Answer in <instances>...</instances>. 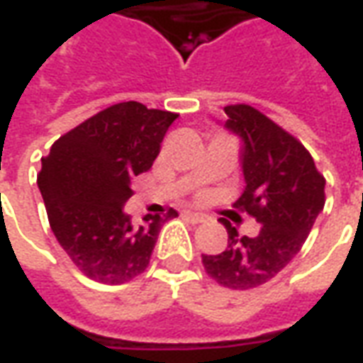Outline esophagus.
Instances as JSON below:
<instances>
[{
	"label": "esophagus",
	"mask_w": 363,
	"mask_h": 363,
	"mask_svg": "<svg viewBox=\"0 0 363 363\" xmlns=\"http://www.w3.org/2000/svg\"><path fill=\"white\" fill-rule=\"evenodd\" d=\"M184 218L190 221V223H204L208 220V216L202 212H184Z\"/></svg>",
	"instance_id": "1"
}]
</instances>
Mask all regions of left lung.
I'll return each instance as SVG.
<instances>
[{"mask_svg":"<svg viewBox=\"0 0 363 363\" xmlns=\"http://www.w3.org/2000/svg\"><path fill=\"white\" fill-rule=\"evenodd\" d=\"M225 128L241 138L243 194L235 208L257 218V237L239 235L228 220V247L220 255H202L210 278L231 289L267 284L288 267L303 247L325 206V177L311 153L284 128L249 104H229Z\"/></svg>","mask_w":363,"mask_h":363,"instance_id":"obj_1","label":"left lung"}]
</instances>
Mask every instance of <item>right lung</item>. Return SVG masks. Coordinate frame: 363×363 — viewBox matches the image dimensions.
Returning a JSON list of instances; mask_svg holds the SVG:
<instances>
[{"label":"right lung","instance_id":"right-lung-1","mask_svg":"<svg viewBox=\"0 0 363 363\" xmlns=\"http://www.w3.org/2000/svg\"><path fill=\"white\" fill-rule=\"evenodd\" d=\"M177 116L135 101L112 104L56 140L43 157L36 182L50 228L91 280L116 286L142 274L163 223L179 216L169 208L135 225L122 210L134 194V177L150 171Z\"/></svg>","mask_w":363,"mask_h":363}]
</instances>
